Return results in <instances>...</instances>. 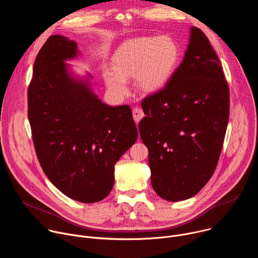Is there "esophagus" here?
<instances>
[{"instance_id": "esophagus-1", "label": "esophagus", "mask_w": 258, "mask_h": 258, "mask_svg": "<svg viewBox=\"0 0 258 258\" xmlns=\"http://www.w3.org/2000/svg\"><path fill=\"white\" fill-rule=\"evenodd\" d=\"M133 117H134L136 122H139L144 117V111H143L141 108L135 107L133 109Z\"/></svg>"}]
</instances>
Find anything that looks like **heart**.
I'll return each mask as SVG.
<instances>
[{"instance_id": "heart-1", "label": "heart", "mask_w": 258, "mask_h": 258, "mask_svg": "<svg viewBox=\"0 0 258 258\" xmlns=\"http://www.w3.org/2000/svg\"><path fill=\"white\" fill-rule=\"evenodd\" d=\"M179 48L170 36H139L122 43L111 58L112 69L104 68L103 79L114 95L123 97L128 79L143 93L160 91L169 82L179 61Z\"/></svg>"}]
</instances>
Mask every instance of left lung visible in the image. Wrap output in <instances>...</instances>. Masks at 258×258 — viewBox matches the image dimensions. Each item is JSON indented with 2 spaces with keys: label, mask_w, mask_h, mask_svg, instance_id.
Listing matches in <instances>:
<instances>
[{
  "label": "left lung",
  "mask_w": 258,
  "mask_h": 258,
  "mask_svg": "<svg viewBox=\"0 0 258 258\" xmlns=\"http://www.w3.org/2000/svg\"><path fill=\"white\" fill-rule=\"evenodd\" d=\"M142 109L139 131L154 191L167 201L195 196L215 170L230 114L228 83L201 29L191 27L180 65L162 90L142 101Z\"/></svg>",
  "instance_id": "left-lung-1"
}]
</instances>
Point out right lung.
<instances>
[{
  "label": "right lung",
  "mask_w": 258,
  "mask_h": 258,
  "mask_svg": "<svg viewBox=\"0 0 258 258\" xmlns=\"http://www.w3.org/2000/svg\"><path fill=\"white\" fill-rule=\"evenodd\" d=\"M78 44L51 35L33 64L28 120L40 164L53 185L82 203L104 199L114 185V165L135 144L128 105L109 106L93 92L92 76L79 78L66 60Z\"/></svg>",
  "instance_id": "1"
}]
</instances>
